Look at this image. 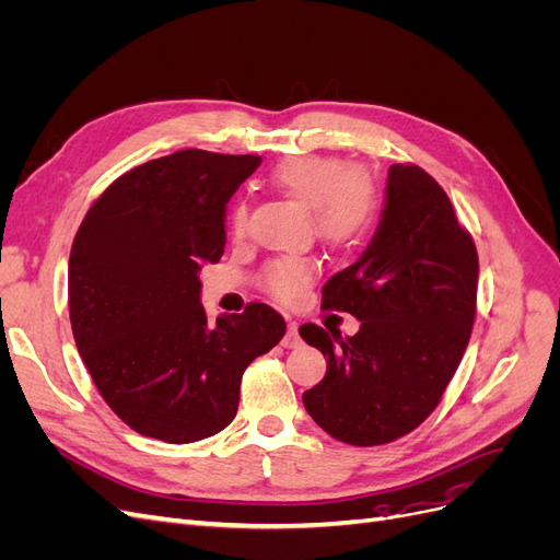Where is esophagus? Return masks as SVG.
Here are the masks:
<instances>
[{"mask_svg":"<svg viewBox=\"0 0 560 560\" xmlns=\"http://www.w3.org/2000/svg\"><path fill=\"white\" fill-rule=\"evenodd\" d=\"M301 343V338H299V322L296 319H290L287 322V334H284V338H282V346L284 348H296Z\"/></svg>","mask_w":560,"mask_h":560,"instance_id":"esophagus-1","label":"esophagus"}]
</instances>
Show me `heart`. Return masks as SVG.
<instances>
[{"label": "heart", "mask_w": 560, "mask_h": 560, "mask_svg": "<svg viewBox=\"0 0 560 560\" xmlns=\"http://www.w3.org/2000/svg\"><path fill=\"white\" fill-rule=\"evenodd\" d=\"M278 191L308 208L313 231L336 249H354L366 243L378 219L376 184L362 167H346L343 161L315 154L282 159L268 175ZM247 212L235 206L231 231L245 233ZM317 276V264L306 257H284L268 264L261 276L264 290L284 303H294Z\"/></svg>", "instance_id": "heart-1"}]
</instances>
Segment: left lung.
<instances>
[{
  "label": "left lung",
  "instance_id": "8db88e82",
  "mask_svg": "<svg viewBox=\"0 0 560 560\" xmlns=\"http://www.w3.org/2000/svg\"><path fill=\"white\" fill-rule=\"evenodd\" d=\"M477 282V247L446 191L422 167L395 163L374 238L322 290V308L354 315L360 331L299 329L327 358L325 378L303 393L311 418L352 446L413 432L463 360Z\"/></svg>",
  "mask_w": 560,
  "mask_h": 560
}]
</instances>
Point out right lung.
<instances>
[{
    "label": "right lung",
    "instance_id": "1",
    "mask_svg": "<svg viewBox=\"0 0 560 560\" xmlns=\"http://www.w3.org/2000/svg\"><path fill=\"white\" fill-rule=\"evenodd\" d=\"M259 156L182 149L112 182L83 217L67 296L83 364L128 428L191 444L235 418L252 360L280 343L284 319L266 303L212 322L200 266L226 243V202Z\"/></svg>",
    "mask_w": 560,
    "mask_h": 560
}]
</instances>
